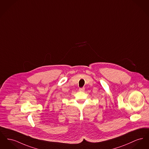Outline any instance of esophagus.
I'll use <instances>...</instances> for the list:
<instances>
[{
  "mask_svg": "<svg viewBox=\"0 0 149 149\" xmlns=\"http://www.w3.org/2000/svg\"><path fill=\"white\" fill-rule=\"evenodd\" d=\"M79 91H81V92L84 91V88H79Z\"/></svg>",
  "mask_w": 149,
  "mask_h": 149,
  "instance_id": "obj_1",
  "label": "esophagus"
}]
</instances>
